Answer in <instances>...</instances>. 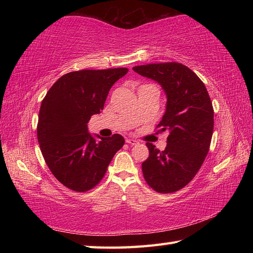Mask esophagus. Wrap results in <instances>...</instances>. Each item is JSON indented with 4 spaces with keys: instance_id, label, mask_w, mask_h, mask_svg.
I'll use <instances>...</instances> for the list:
<instances>
[{
    "instance_id": "1",
    "label": "esophagus",
    "mask_w": 253,
    "mask_h": 253,
    "mask_svg": "<svg viewBox=\"0 0 253 253\" xmlns=\"http://www.w3.org/2000/svg\"><path fill=\"white\" fill-rule=\"evenodd\" d=\"M126 142L131 144V146H135V144H138V143H139L138 140H136V139H132V138H127V139H126Z\"/></svg>"
}]
</instances>
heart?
<instances>
[{
  "label": "heart",
  "instance_id": "1",
  "mask_svg": "<svg viewBox=\"0 0 253 253\" xmlns=\"http://www.w3.org/2000/svg\"><path fill=\"white\" fill-rule=\"evenodd\" d=\"M144 85H147V84H144Z\"/></svg>",
  "mask_w": 253,
  "mask_h": 253
}]
</instances>
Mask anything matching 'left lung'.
<instances>
[{
  "label": "left lung",
  "instance_id": "left-lung-1",
  "mask_svg": "<svg viewBox=\"0 0 253 253\" xmlns=\"http://www.w3.org/2000/svg\"><path fill=\"white\" fill-rule=\"evenodd\" d=\"M132 69L158 82L168 95L165 114L157 126L160 131H169L168 146L160 151L147 142L144 180L160 193L178 191L196 176L210 150L214 127L212 101L202 80L180 63L148 64Z\"/></svg>",
  "mask_w": 253,
  "mask_h": 253
}]
</instances>
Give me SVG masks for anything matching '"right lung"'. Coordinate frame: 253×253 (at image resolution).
<instances>
[{
    "instance_id": "1",
    "label": "right lung",
    "mask_w": 253,
    "mask_h": 253,
    "mask_svg": "<svg viewBox=\"0 0 253 253\" xmlns=\"http://www.w3.org/2000/svg\"><path fill=\"white\" fill-rule=\"evenodd\" d=\"M127 72L122 67L67 73L42 100L38 142L52 174L68 189L85 192L94 188L125 143L118 133L96 141L87 124L103 110L112 85Z\"/></svg>"
}]
</instances>
